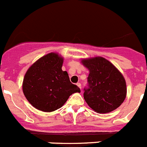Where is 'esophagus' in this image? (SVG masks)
Segmentation results:
<instances>
[{
	"label": "esophagus",
	"instance_id": "34e87169",
	"mask_svg": "<svg viewBox=\"0 0 147 147\" xmlns=\"http://www.w3.org/2000/svg\"><path fill=\"white\" fill-rule=\"evenodd\" d=\"M77 86H78V87L80 88V90H81V84H80V83H77Z\"/></svg>",
	"mask_w": 147,
	"mask_h": 147
}]
</instances>
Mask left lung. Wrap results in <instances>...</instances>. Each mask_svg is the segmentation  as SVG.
I'll return each mask as SVG.
<instances>
[{"instance_id": "8db88e82", "label": "left lung", "mask_w": 147, "mask_h": 147, "mask_svg": "<svg viewBox=\"0 0 147 147\" xmlns=\"http://www.w3.org/2000/svg\"><path fill=\"white\" fill-rule=\"evenodd\" d=\"M81 62L89 70L85 101L98 113H109L122 105L127 88L121 72L108 60L101 57L84 59Z\"/></svg>"}]
</instances>
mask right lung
Here are the masks:
<instances>
[{
  "label": "right lung",
  "mask_w": 147,
  "mask_h": 147,
  "mask_svg": "<svg viewBox=\"0 0 147 147\" xmlns=\"http://www.w3.org/2000/svg\"><path fill=\"white\" fill-rule=\"evenodd\" d=\"M64 59L57 53H49L37 60L27 69L22 90L27 101L38 110L53 112L61 108L69 96L80 93L66 71H62Z\"/></svg>",
  "instance_id": "right-lung-1"
}]
</instances>
